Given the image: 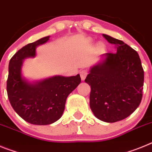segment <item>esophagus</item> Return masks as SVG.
Returning <instances> with one entry per match:
<instances>
[{
  "instance_id": "obj_1",
  "label": "esophagus",
  "mask_w": 152,
  "mask_h": 152,
  "mask_svg": "<svg viewBox=\"0 0 152 152\" xmlns=\"http://www.w3.org/2000/svg\"><path fill=\"white\" fill-rule=\"evenodd\" d=\"M88 74V71L87 69H83L80 72V78L81 80H84L85 79V77H87V75Z\"/></svg>"
}]
</instances>
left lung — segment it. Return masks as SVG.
I'll list each match as a JSON object with an SVG mask.
<instances>
[{"instance_id":"left-lung-1","label":"left lung","mask_w":152,"mask_h":152,"mask_svg":"<svg viewBox=\"0 0 152 152\" xmlns=\"http://www.w3.org/2000/svg\"><path fill=\"white\" fill-rule=\"evenodd\" d=\"M103 37L116 45V52L103 55L85 79L91 86L90 107L94 116L115 123L130 116L142 98L144 70L139 54L123 41L108 35Z\"/></svg>"}]
</instances>
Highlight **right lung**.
<instances>
[{"label": "right lung", "mask_w": 152, "mask_h": 152, "mask_svg": "<svg viewBox=\"0 0 152 152\" xmlns=\"http://www.w3.org/2000/svg\"><path fill=\"white\" fill-rule=\"evenodd\" d=\"M49 39L45 36L27 44L11 58L7 81V96L13 109L25 121L34 125H49L62 116L68 95L80 83V75L54 76L30 83L22 77L23 59L35 57L36 49Z\"/></svg>", "instance_id": "obj_1"}]
</instances>
